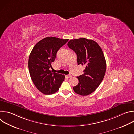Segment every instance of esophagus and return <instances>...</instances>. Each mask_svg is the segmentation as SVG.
Masks as SVG:
<instances>
[{"label": "esophagus", "instance_id": "obj_1", "mask_svg": "<svg viewBox=\"0 0 134 134\" xmlns=\"http://www.w3.org/2000/svg\"><path fill=\"white\" fill-rule=\"evenodd\" d=\"M65 76H66V77H67V78H70V77H71L72 76L71 75H66Z\"/></svg>", "mask_w": 134, "mask_h": 134}]
</instances>
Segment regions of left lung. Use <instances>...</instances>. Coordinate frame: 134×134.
<instances>
[{
	"mask_svg": "<svg viewBox=\"0 0 134 134\" xmlns=\"http://www.w3.org/2000/svg\"><path fill=\"white\" fill-rule=\"evenodd\" d=\"M77 56V64L84 65V74L78 76L74 92L82 96L93 93L102 82L106 71V61L102 49L95 41L85 38L70 40L67 44Z\"/></svg>",
	"mask_w": 134,
	"mask_h": 134,
	"instance_id": "left-lung-1",
	"label": "left lung"
}]
</instances>
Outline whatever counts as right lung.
Segmentation results:
<instances>
[{
    "label": "right lung",
    "instance_id": "add662e5",
    "mask_svg": "<svg viewBox=\"0 0 134 134\" xmlns=\"http://www.w3.org/2000/svg\"><path fill=\"white\" fill-rule=\"evenodd\" d=\"M68 40L47 37L38 42L31 52L28 62L31 78L36 87L44 94L57 92L65 80L64 75L52 72L49 68L57 51Z\"/></svg>",
    "mask_w": 134,
    "mask_h": 134
}]
</instances>
